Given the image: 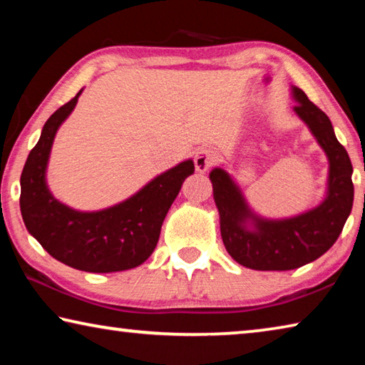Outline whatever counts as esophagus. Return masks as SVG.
<instances>
[{"label": "esophagus", "mask_w": 365, "mask_h": 365, "mask_svg": "<svg viewBox=\"0 0 365 365\" xmlns=\"http://www.w3.org/2000/svg\"><path fill=\"white\" fill-rule=\"evenodd\" d=\"M215 160H217V154H215V151L209 150V148H201V150H197L195 154V168L197 172H206L207 169L212 168Z\"/></svg>", "instance_id": "1"}]
</instances>
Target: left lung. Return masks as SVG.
<instances>
[{"label": "left lung", "instance_id": "left-lung-1", "mask_svg": "<svg viewBox=\"0 0 365 365\" xmlns=\"http://www.w3.org/2000/svg\"><path fill=\"white\" fill-rule=\"evenodd\" d=\"M294 110L316 135L330 160L329 195L319 207L287 220H262L250 212L237 185L222 169L211 172L214 200L220 214V233L235 261L255 270H292L316 261L341 233L353 207V164L322 109L293 86ZM255 218L257 230L246 231L244 220Z\"/></svg>", "mask_w": 365, "mask_h": 365}]
</instances>
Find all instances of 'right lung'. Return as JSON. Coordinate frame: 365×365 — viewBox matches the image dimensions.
I'll return each mask as SVG.
<instances>
[{
    "label": "right lung",
    "instance_id": "add662e5",
    "mask_svg": "<svg viewBox=\"0 0 365 365\" xmlns=\"http://www.w3.org/2000/svg\"><path fill=\"white\" fill-rule=\"evenodd\" d=\"M82 90L46 120L21 175V212L27 230L54 259L85 272H120L143 264L158 245L160 227L193 160L175 165L130 200L100 212H77L54 200L45 170L54 135L76 108Z\"/></svg>",
    "mask_w": 365,
    "mask_h": 365
}]
</instances>
